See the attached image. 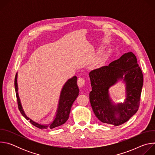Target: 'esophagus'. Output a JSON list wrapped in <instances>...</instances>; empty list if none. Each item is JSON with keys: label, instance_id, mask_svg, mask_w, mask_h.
<instances>
[{"label": "esophagus", "instance_id": "obj_1", "mask_svg": "<svg viewBox=\"0 0 155 155\" xmlns=\"http://www.w3.org/2000/svg\"><path fill=\"white\" fill-rule=\"evenodd\" d=\"M86 83V81H85V79L84 78H82V77H80L78 79V81H77V84L78 85L79 87H83V86H84Z\"/></svg>", "mask_w": 155, "mask_h": 155}]
</instances>
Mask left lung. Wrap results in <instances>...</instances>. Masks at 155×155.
Here are the masks:
<instances>
[{
    "instance_id": "1",
    "label": "left lung",
    "mask_w": 155,
    "mask_h": 155,
    "mask_svg": "<svg viewBox=\"0 0 155 155\" xmlns=\"http://www.w3.org/2000/svg\"><path fill=\"white\" fill-rule=\"evenodd\" d=\"M89 76L92 87L90 103L96 117L101 122L120 126L137 112L143 78L134 54L125 53L108 65L93 70ZM121 79L126 84L127 98L124 103L114 104L110 99L108 90Z\"/></svg>"
}]
</instances>
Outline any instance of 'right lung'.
Listing matches in <instances>:
<instances>
[{
	"mask_svg": "<svg viewBox=\"0 0 155 155\" xmlns=\"http://www.w3.org/2000/svg\"><path fill=\"white\" fill-rule=\"evenodd\" d=\"M77 77L76 76L73 77L72 78L68 80V81L65 83L64 85L59 101L58 108L57 110L56 115L53 121L50 124H38L29 117L26 116L25 112L23 111V109L22 108L20 99L19 98L18 93V84H17V74L15 76V91L16 95L17 98L18 102V106L19 110L20 111L21 114H22L27 120H29L30 123L33 124L34 126L39 128V129H53L54 127H58L63 124H64L69 117V114L71 112V109L72 105L77 99V96H78L79 93V89L77 83Z\"/></svg>",
	"mask_w": 155,
	"mask_h": 155,
	"instance_id": "obj_1",
	"label": "right lung"
}]
</instances>
